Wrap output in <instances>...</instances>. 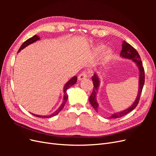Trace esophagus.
<instances>
[{
  "label": "esophagus",
  "mask_w": 156,
  "mask_h": 156,
  "mask_svg": "<svg viewBox=\"0 0 156 156\" xmlns=\"http://www.w3.org/2000/svg\"><path fill=\"white\" fill-rule=\"evenodd\" d=\"M88 72H87V71H84V72H82L79 75L78 77L79 80H83L84 79H86L88 77Z\"/></svg>",
  "instance_id": "1"
}]
</instances>
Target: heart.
Returning a JSON list of instances; mask_svg holds the SVG:
<instances>
[{
  "label": "heart",
  "instance_id": "1",
  "mask_svg": "<svg viewBox=\"0 0 156 156\" xmlns=\"http://www.w3.org/2000/svg\"><path fill=\"white\" fill-rule=\"evenodd\" d=\"M103 49H104V46H103V45H100V46H98V48H96V50H97V51L98 52V53H100V52H101L103 50ZM110 53H111V52L108 51V53H107V55H109Z\"/></svg>",
  "mask_w": 156,
  "mask_h": 156
}]
</instances>
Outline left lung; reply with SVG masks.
Here are the masks:
<instances>
[{"label": "left lung", "instance_id": "1", "mask_svg": "<svg viewBox=\"0 0 156 156\" xmlns=\"http://www.w3.org/2000/svg\"><path fill=\"white\" fill-rule=\"evenodd\" d=\"M120 55L122 56V57L127 58L133 60L138 66V68L139 69V72H140L139 92H138L137 97L136 98V100L133 103V105H132L131 107H129L128 108H127L126 110H124L122 112L114 113V114L110 117V119H118V118H120L122 116H123L127 115V113H129L130 111H133L134 108L137 106L140 100V94H141V92H142L143 86L144 84V79H145L144 69V67L143 66L142 61H141L140 56L137 51H136L133 47H132L130 44L127 43L126 41H124L123 44H122V49L120 52ZM92 79L94 83V89L90 96L89 97V101L92 106L94 108V109H95L96 111H98L97 110L98 108V104L96 100V92L99 87V83H100V81H99V79L96 74H94V75H93Z\"/></svg>", "mask_w": 156, "mask_h": 156}]
</instances>
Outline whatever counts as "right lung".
I'll use <instances>...</instances> for the list:
<instances>
[{"mask_svg":"<svg viewBox=\"0 0 156 156\" xmlns=\"http://www.w3.org/2000/svg\"><path fill=\"white\" fill-rule=\"evenodd\" d=\"M38 40H40V37H39L38 36H37V35H34V36L31 37L30 38H29V39H28L27 40H26V41L24 42V43H23V44L21 45V48H20V49H19L18 52H20L21 49H24L26 46L29 45V44L33 43V42H35L36 41ZM77 80V77L74 76L73 77H72V79H71L69 81H68V83H67L66 84V85H65V87H64V92L65 93L64 96V101H63V102H62V105H60V107L58 108V109L57 111H56L54 113H53V114L51 115H49V116H40V115H34V114H32V115H34L35 116L38 117V118H43V119H44V118H45V119H47V118H51V117H52V116H54L57 115L58 113L62 109V108H63L64 106L65 105L66 102L67 100H68V96L67 94H66L67 90H68L69 87H71L72 85H73L74 84L76 83Z\"/></svg>","mask_w":156,"mask_h":156,"instance_id":"1","label":"right lung"}]
</instances>
